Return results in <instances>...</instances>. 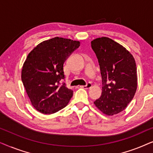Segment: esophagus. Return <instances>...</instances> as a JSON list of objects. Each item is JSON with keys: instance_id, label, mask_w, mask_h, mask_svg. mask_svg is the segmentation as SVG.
I'll use <instances>...</instances> for the list:
<instances>
[{"instance_id": "1", "label": "esophagus", "mask_w": 153, "mask_h": 153, "mask_svg": "<svg viewBox=\"0 0 153 153\" xmlns=\"http://www.w3.org/2000/svg\"><path fill=\"white\" fill-rule=\"evenodd\" d=\"M80 87L83 88H84V89L91 88L92 87V83L91 82H88V83H87V84L85 85H81V86H80Z\"/></svg>"}]
</instances>
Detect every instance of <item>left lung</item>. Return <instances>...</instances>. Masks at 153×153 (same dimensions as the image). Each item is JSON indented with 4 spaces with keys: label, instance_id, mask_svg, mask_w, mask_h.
I'll return each instance as SVG.
<instances>
[{
    "label": "left lung",
    "instance_id": "obj_1",
    "mask_svg": "<svg viewBox=\"0 0 153 153\" xmlns=\"http://www.w3.org/2000/svg\"><path fill=\"white\" fill-rule=\"evenodd\" d=\"M102 80L101 97L94 102L104 114L123 111L133 99L137 88V66L132 55L120 44L102 37L91 42Z\"/></svg>",
    "mask_w": 153,
    "mask_h": 153
}]
</instances>
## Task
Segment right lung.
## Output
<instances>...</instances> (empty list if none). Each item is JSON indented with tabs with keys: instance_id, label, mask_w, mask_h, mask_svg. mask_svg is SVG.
<instances>
[{
	"instance_id": "right-lung-1",
	"label": "right lung",
	"mask_w": 153,
	"mask_h": 153,
	"mask_svg": "<svg viewBox=\"0 0 153 153\" xmlns=\"http://www.w3.org/2000/svg\"><path fill=\"white\" fill-rule=\"evenodd\" d=\"M80 46L79 41L54 37L44 41L27 56L22 80L32 105L39 112L51 114L65 107L73 95L65 79L63 65Z\"/></svg>"
}]
</instances>
